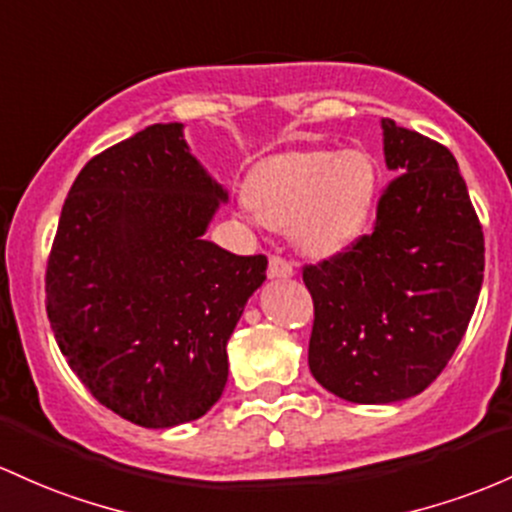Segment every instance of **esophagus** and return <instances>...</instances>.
<instances>
[{
    "label": "esophagus",
    "mask_w": 512,
    "mask_h": 512,
    "mask_svg": "<svg viewBox=\"0 0 512 512\" xmlns=\"http://www.w3.org/2000/svg\"><path fill=\"white\" fill-rule=\"evenodd\" d=\"M267 274L272 279H289V277H294V265H291V262H286L284 257H269Z\"/></svg>",
    "instance_id": "1"
}]
</instances>
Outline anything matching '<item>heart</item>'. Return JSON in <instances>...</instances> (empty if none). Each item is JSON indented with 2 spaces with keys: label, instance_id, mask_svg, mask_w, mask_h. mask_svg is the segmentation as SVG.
<instances>
[{
  "label": "heart",
  "instance_id": "b5f03b06",
  "mask_svg": "<svg viewBox=\"0 0 512 512\" xmlns=\"http://www.w3.org/2000/svg\"><path fill=\"white\" fill-rule=\"evenodd\" d=\"M379 192V170L364 150H289L252 167L245 184L250 211L289 230L301 252L335 257L367 230Z\"/></svg>",
  "mask_w": 512,
  "mask_h": 512
}]
</instances>
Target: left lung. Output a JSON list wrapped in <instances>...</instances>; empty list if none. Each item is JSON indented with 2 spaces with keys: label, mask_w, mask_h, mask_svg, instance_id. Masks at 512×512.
Here are the masks:
<instances>
[{
  "label": "left lung",
  "mask_w": 512,
  "mask_h": 512,
  "mask_svg": "<svg viewBox=\"0 0 512 512\" xmlns=\"http://www.w3.org/2000/svg\"><path fill=\"white\" fill-rule=\"evenodd\" d=\"M396 179L372 235L303 267L313 296L308 367L352 403H396L447 367L484 282V230L445 145L381 119Z\"/></svg>",
  "instance_id": "left-lung-1"
}]
</instances>
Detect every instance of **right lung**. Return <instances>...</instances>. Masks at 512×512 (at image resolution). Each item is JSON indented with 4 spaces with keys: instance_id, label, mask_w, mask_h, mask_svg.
Here are the masks:
<instances>
[{
    "instance_id": "right-lung-1",
    "label": "right lung",
    "mask_w": 512,
    "mask_h": 512,
    "mask_svg": "<svg viewBox=\"0 0 512 512\" xmlns=\"http://www.w3.org/2000/svg\"><path fill=\"white\" fill-rule=\"evenodd\" d=\"M155 123L82 167L48 257L55 342L89 393L140 428L201 418L228 381L226 345L267 257L204 240L228 192Z\"/></svg>"
}]
</instances>
